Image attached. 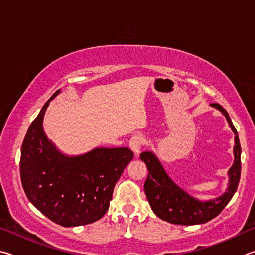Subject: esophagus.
Masks as SVG:
<instances>
[{"label": "esophagus", "instance_id": "34e87169", "mask_svg": "<svg viewBox=\"0 0 255 255\" xmlns=\"http://www.w3.org/2000/svg\"><path fill=\"white\" fill-rule=\"evenodd\" d=\"M143 143H144V139L141 135H133L131 137L130 142H128V145H130L131 150L135 153V155H139Z\"/></svg>", "mask_w": 255, "mask_h": 255}]
</instances>
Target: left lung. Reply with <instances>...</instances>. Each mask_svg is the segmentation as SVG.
<instances>
[{
    "instance_id": "1",
    "label": "left lung",
    "mask_w": 255,
    "mask_h": 255,
    "mask_svg": "<svg viewBox=\"0 0 255 255\" xmlns=\"http://www.w3.org/2000/svg\"><path fill=\"white\" fill-rule=\"evenodd\" d=\"M211 105L224 114L235 134L234 163L229 170V187L220 197L206 202L191 197L171 180L153 152L144 151L140 154L149 170L144 191L150 206L159 218L171 224L197 225L213 220L230 203L238 189L241 177V145L238 132L229 113L217 103Z\"/></svg>"
}]
</instances>
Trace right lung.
<instances>
[{
  "instance_id": "add662e5",
  "label": "right lung",
  "mask_w": 255,
  "mask_h": 255,
  "mask_svg": "<svg viewBox=\"0 0 255 255\" xmlns=\"http://www.w3.org/2000/svg\"><path fill=\"white\" fill-rule=\"evenodd\" d=\"M49 98L29 127L21 148V182L26 197L49 220L65 227L103 217L116 181L134 157L128 148H95L76 157L61 153L44 134Z\"/></svg>"
}]
</instances>
